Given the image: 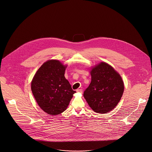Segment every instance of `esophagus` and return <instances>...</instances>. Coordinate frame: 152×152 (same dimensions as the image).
<instances>
[{
	"label": "esophagus",
	"instance_id": "34e87169",
	"mask_svg": "<svg viewBox=\"0 0 152 152\" xmlns=\"http://www.w3.org/2000/svg\"><path fill=\"white\" fill-rule=\"evenodd\" d=\"M76 92H80V93H82V92H83V90H82L81 89H77L76 90Z\"/></svg>",
	"mask_w": 152,
	"mask_h": 152
}]
</instances>
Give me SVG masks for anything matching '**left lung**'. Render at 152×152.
<instances>
[{
  "label": "left lung",
  "mask_w": 152,
  "mask_h": 152,
  "mask_svg": "<svg viewBox=\"0 0 152 152\" xmlns=\"http://www.w3.org/2000/svg\"><path fill=\"white\" fill-rule=\"evenodd\" d=\"M91 82L84 92L89 107L96 113H105L115 108L123 96L124 86L112 66L102 62L91 70Z\"/></svg>",
  "instance_id": "left-lung-1"
}]
</instances>
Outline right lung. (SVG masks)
Instances as JSON below:
<instances>
[{
	"mask_svg": "<svg viewBox=\"0 0 152 152\" xmlns=\"http://www.w3.org/2000/svg\"><path fill=\"white\" fill-rule=\"evenodd\" d=\"M65 68L58 60H48L39 68L32 81L33 95L47 114L56 115L63 112L76 93L64 77Z\"/></svg>",
	"mask_w": 152,
	"mask_h": 152,
	"instance_id": "obj_1",
	"label": "right lung"
}]
</instances>
